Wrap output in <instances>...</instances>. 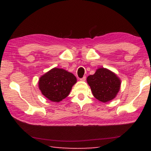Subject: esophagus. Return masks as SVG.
I'll return each mask as SVG.
<instances>
[{
	"label": "esophagus",
	"instance_id": "34e87169",
	"mask_svg": "<svg viewBox=\"0 0 151 151\" xmlns=\"http://www.w3.org/2000/svg\"><path fill=\"white\" fill-rule=\"evenodd\" d=\"M80 80L82 81H86V76H83V78H80Z\"/></svg>",
	"mask_w": 151,
	"mask_h": 151
}]
</instances>
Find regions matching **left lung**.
<instances>
[{
	"instance_id": "obj_1",
	"label": "left lung",
	"mask_w": 151,
	"mask_h": 151,
	"mask_svg": "<svg viewBox=\"0 0 151 151\" xmlns=\"http://www.w3.org/2000/svg\"><path fill=\"white\" fill-rule=\"evenodd\" d=\"M86 80L94 96L103 103L115 98L121 86V80L115 74L104 68L97 69Z\"/></svg>"
}]
</instances>
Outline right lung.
I'll list each match as a JSON object with an SVG mask.
<instances>
[{
	"instance_id": "add662e5",
	"label": "right lung",
	"mask_w": 151,
	"mask_h": 151,
	"mask_svg": "<svg viewBox=\"0 0 151 151\" xmlns=\"http://www.w3.org/2000/svg\"><path fill=\"white\" fill-rule=\"evenodd\" d=\"M76 83L73 74L54 68L40 78L39 86L42 94L52 102H60L69 94Z\"/></svg>"
}]
</instances>
